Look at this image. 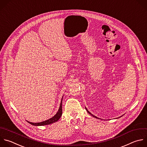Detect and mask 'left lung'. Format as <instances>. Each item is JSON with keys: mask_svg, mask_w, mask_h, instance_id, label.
<instances>
[{"mask_svg": "<svg viewBox=\"0 0 147 147\" xmlns=\"http://www.w3.org/2000/svg\"><path fill=\"white\" fill-rule=\"evenodd\" d=\"M85 109H86V111H87V112H88V113H89V114H90V115H92V116H93V117H94V118H97V117H96V116H94V115H93V114H91V113H90V112H89V111H88V110H87V109H86V108H85Z\"/></svg>", "mask_w": 147, "mask_h": 147, "instance_id": "obj_1", "label": "left lung"}]
</instances>
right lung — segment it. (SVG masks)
I'll list each match as a JSON object with an SVG mask.
<instances>
[{
  "label": "right lung",
  "mask_w": 147,
  "mask_h": 147,
  "mask_svg": "<svg viewBox=\"0 0 147 147\" xmlns=\"http://www.w3.org/2000/svg\"><path fill=\"white\" fill-rule=\"evenodd\" d=\"M62 100H61V105H60L59 110H58V113L53 117H52L51 118L49 119L48 120H46L45 121L41 122L33 123V122H28H28H29L30 124L33 125L34 126H42V125H50V124H51V123H53L54 122H57L60 119V118L61 117L62 114Z\"/></svg>",
  "instance_id": "right-lung-1"
}]
</instances>
